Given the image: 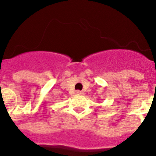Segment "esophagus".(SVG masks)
I'll use <instances>...</instances> for the list:
<instances>
[{
	"label": "esophagus",
	"instance_id": "obj_1",
	"mask_svg": "<svg viewBox=\"0 0 156 156\" xmlns=\"http://www.w3.org/2000/svg\"><path fill=\"white\" fill-rule=\"evenodd\" d=\"M76 94L78 95H83L84 93H83V91H80V90H77V91H76Z\"/></svg>",
	"mask_w": 156,
	"mask_h": 156
}]
</instances>
